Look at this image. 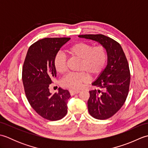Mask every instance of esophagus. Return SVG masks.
<instances>
[{
	"mask_svg": "<svg viewBox=\"0 0 148 148\" xmlns=\"http://www.w3.org/2000/svg\"><path fill=\"white\" fill-rule=\"evenodd\" d=\"M69 92L71 95H74L75 94H77L80 92L79 90H69Z\"/></svg>",
	"mask_w": 148,
	"mask_h": 148,
	"instance_id": "obj_1",
	"label": "esophagus"
}]
</instances>
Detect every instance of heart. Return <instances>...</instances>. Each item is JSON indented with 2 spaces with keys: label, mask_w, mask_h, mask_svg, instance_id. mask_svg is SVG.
<instances>
[{
  "label": "heart",
  "mask_w": 148,
  "mask_h": 148,
  "mask_svg": "<svg viewBox=\"0 0 148 148\" xmlns=\"http://www.w3.org/2000/svg\"><path fill=\"white\" fill-rule=\"evenodd\" d=\"M67 51L72 57L81 60L78 69L81 72L69 74L61 81L63 86L72 90L79 89L89 76L93 77L100 74L108 60V52L103 46H93L89 43L79 42L72 45ZM54 66L59 74L67 71V60L64 54L59 53L55 56Z\"/></svg>",
  "instance_id": "obj_1"
}]
</instances>
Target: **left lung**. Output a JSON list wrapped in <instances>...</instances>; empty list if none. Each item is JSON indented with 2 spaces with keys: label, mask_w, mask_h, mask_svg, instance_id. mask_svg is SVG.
I'll return each instance as SVG.
<instances>
[{
  "label": "left lung",
  "mask_w": 148,
  "mask_h": 148,
  "mask_svg": "<svg viewBox=\"0 0 148 148\" xmlns=\"http://www.w3.org/2000/svg\"><path fill=\"white\" fill-rule=\"evenodd\" d=\"M79 37L95 40L107 49L106 67L92 83L103 91H90L88 109L94 118H109L124 104L129 91L130 74L126 56L118 42L102 34H86Z\"/></svg>",
  "instance_id": "8db88e82"
}]
</instances>
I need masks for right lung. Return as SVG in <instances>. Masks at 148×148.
Segmentation results:
<instances>
[{
    "mask_svg": "<svg viewBox=\"0 0 148 148\" xmlns=\"http://www.w3.org/2000/svg\"><path fill=\"white\" fill-rule=\"evenodd\" d=\"M71 38H45L37 40L28 50L22 69V81L27 99L31 107L43 118L56 121L67 113L71 95L67 90L49 92V84L56 76L55 56Z\"/></svg>",
    "mask_w": 148,
    "mask_h": 148,
    "instance_id": "obj_1",
    "label": "right lung"
}]
</instances>
